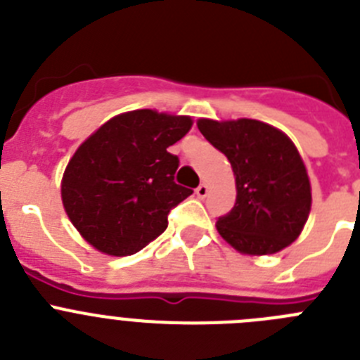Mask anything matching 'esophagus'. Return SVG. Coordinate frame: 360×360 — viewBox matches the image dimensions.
I'll list each match as a JSON object with an SVG mask.
<instances>
[{
	"mask_svg": "<svg viewBox=\"0 0 360 360\" xmlns=\"http://www.w3.org/2000/svg\"><path fill=\"white\" fill-rule=\"evenodd\" d=\"M207 195H209L207 184H200V186L196 187V196H198V198H205Z\"/></svg>",
	"mask_w": 360,
	"mask_h": 360,
	"instance_id": "34e87169",
	"label": "esophagus"
}]
</instances>
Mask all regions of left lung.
I'll list each match as a JSON object with an SVG mask.
<instances>
[{"instance_id":"8db88e82","label":"left lung","mask_w":360,"mask_h":360,"mask_svg":"<svg viewBox=\"0 0 360 360\" xmlns=\"http://www.w3.org/2000/svg\"><path fill=\"white\" fill-rule=\"evenodd\" d=\"M198 129L236 176V203L216 221L221 238L252 256L279 252L297 240L310 214L311 189L290 139L252 119H200Z\"/></svg>"}]
</instances>
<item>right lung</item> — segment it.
Here are the masks:
<instances>
[{
	"instance_id": "add662e5",
	"label": "right lung",
	"mask_w": 360,
	"mask_h": 360,
	"mask_svg": "<svg viewBox=\"0 0 360 360\" xmlns=\"http://www.w3.org/2000/svg\"><path fill=\"white\" fill-rule=\"evenodd\" d=\"M193 126L189 117L135 110L88 136L70 158L61 198L73 227L110 256L139 252L167 227V214L193 195L178 186L167 151Z\"/></svg>"
}]
</instances>
